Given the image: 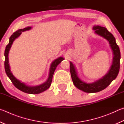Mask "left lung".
<instances>
[{
  "label": "left lung",
  "mask_w": 124,
  "mask_h": 124,
  "mask_svg": "<svg viewBox=\"0 0 124 124\" xmlns=\"http://www.w3.org/2000/svg\"><path fill=\"white\" fill-rule=\"evenodd\" d=\"M93 30L95 33L107 40L113 52V62L108 72L100 79L93 83H86L79 78L76 69L72 62H70V73L73 83L76 88L83 92L88 93L99 92L105 89L116 78L120 69V52L117 45L116 39L106 28L100 25H94Z\"/></svg>",
  "instance_id": "obj_1"
}]
</instances>
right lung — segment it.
Masks as SVG:
<instances>
[{"label":"right lung","mask_w":124,"mask_h":124,"mask_svg":"<svg viewBox=\"0 0 124 124\" xmlns=\"http://www.w3.org/2000/svg\"><path fill=\"white\" fill-rule=\"evenodd\" d=\"M31 27H27L24 29H21L17 30L16 32H15L13 34L9 39V42L8 44L6 46V48L5 50V53H4V56L5 58V62H4V66H5V70L6 75L10 79L12 83L14 84V85L16 88H17L18 89L20 90L22 92L24 93H27V94H40V93H42L44 91L46 90L49 88L51 86V84L52 81V78H53V76L54 74V71L55 70V69L56 68L62 60H63L64 59L60 56L55 60H54L53 62L51 63V66H50L49 71V76L48 78L46 81L44 83L40 84V85H36V86H30L28 85L27 84H25L23 82H22L19 81L18 79H17L15 77L12 72H11L9 64H8V53H9V51L10 49V48L14 42V40L16 38H18L20 35L22 34V32L27 30H29L31 29Z\"/></svg>","instance_id":"obj_1"}]
</instances>
